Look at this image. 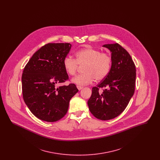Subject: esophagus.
Masks as SVG:
<instances>
[{"label": "esophagus", "mask_w": 160, "mask_h": 160, "mask_svg": "<svg viewBox=\"0 0 160 160\" xmlns=\"http://www.w3.org/2000/svg\"><path fill=\"white\" fill-rule=\"evenodd\" d=\"M77 89H78L79 91L83 89V86H77Z\"/></svg>", "instance_id": "esophagus-1"}]
</instances>
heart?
Wrapping results in <instances>:
<instances>
[{"label": "heart", "instance_id": "1", "mask_svg": "<svg viewBox=\"0 0 160 160\" xmlns=\"http://www.w3.org/2000/svg\"><path fill=\"white\" fill-rule=\"evenodd\" d=\"M76 60L66 56L63 61V67L69 76L76 74L79 66L83 67V74L74 77L72 82L83 86L92 83L95 79L99 82L104 80L109 74L112 63L110 54L101 52L93 48H86L77 52Z\"/></svg>", "mask_w": 160, "mask_h": 160}]
</instances>
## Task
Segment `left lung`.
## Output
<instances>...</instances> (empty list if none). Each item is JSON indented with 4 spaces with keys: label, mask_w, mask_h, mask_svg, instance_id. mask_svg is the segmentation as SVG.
<instances>
[{
    "label": "left lung",
    "mask_w": 160,
    "mask_h": 160,
    "mask_svg": "<svg viewBox=\"0 0 160 160\" xmlns=\"http://www.w3.org/2000/svg\"><path fill=\"white\" fill-rule=\"evenodd\" d=\"M102 46L112 53V67L108 76L92 88L88 104L95 118L106 121L118 116L128 106L135 91L136 69L129 54L119 44ZM99 88L105 89L99 93Z\"/></svg>",
    "instance_id": "left-lung-1"
}]
</instances>
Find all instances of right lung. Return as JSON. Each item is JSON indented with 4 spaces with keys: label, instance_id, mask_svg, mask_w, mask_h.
Returning <instances> with one entry per match:
<instances>
[{
    "label": "right lung",
    "instance_id": "1",
    "mask_svg": "<svg viewBox=\"0 0 160 160\" xmlns=\"http://www.w3.org/2000/svg\"><path fill=\"white\" fill-rule=\"evenodd\" d=\"M69 43H48L32 56L22 77L23 99L38 119L53 122L68 112L69 102L78 91L74 84L57 87L68 76L63 61L71 49Z\"/></svg>",
    "mask_w": 160,
    "mask_h": 160
}]
</instances>
